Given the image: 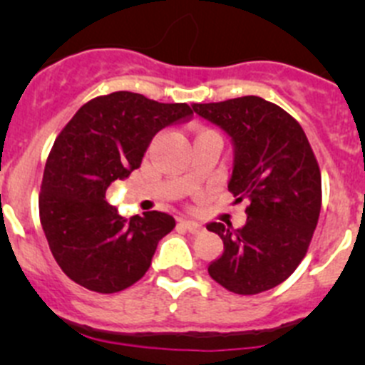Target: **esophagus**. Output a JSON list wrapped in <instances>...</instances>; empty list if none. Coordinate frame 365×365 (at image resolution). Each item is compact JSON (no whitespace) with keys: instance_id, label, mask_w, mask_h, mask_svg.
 Wrapping results in <instances>:
<instances>
[{"instance_id":"1","label":"esophagus","mask_w":365,"mask_h":365,"mask_svg":"<svg viewBox=\"0 0 365 365\" xmlns=\"http://www.w3.org/2000/svg\"><path fill=\"white\" fill-rule=\"evenodd\" d=\"M182 224L185 226V230L189 231V233L192 235H197L203 231V226H201L200 222H196V220H189V219H182Z\"/></svg>"}]
</instances>
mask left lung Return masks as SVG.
I'll list each match as a JSON object with an SVG mask.
<instances>
[{"label": "left lung", "instance_id": "1", "mask_svg": "<svg viewBox=\"0 0 365 365\" xmlns=\"http://www.w3.org/2000/svg\"><path fill=\"white\" fill-rule=\"evenodd\" d=\"M233 146L227 189L247 201V222L206 224L224 251L210 277L238 295H256L284 282L304 259L322 210V173L295 118L261 97L194 104Z\"/></svg>", "mask_w": 365, "mask_h": 365}]
</instances>
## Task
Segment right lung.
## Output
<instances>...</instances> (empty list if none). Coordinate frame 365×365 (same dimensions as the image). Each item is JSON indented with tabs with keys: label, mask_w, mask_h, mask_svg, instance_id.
<instances>
[{
	"label": "right lung",
	"mask_w": 365,
	"mask_h": 365,
	"mask_svg": "<svg viewBox=\"0 0 365 365\" xmlns=\"http://www.w3.org/2000/svg\"><path fill=\"white\" fill-rule=\"evenodd\" d=\"M187 104L114 91L84 104L54 141L43 169L40 222L61 270L83 288L116 293L138 282L175 227L162 212L125 219L106 190L141 165L157 132L189 120Z\"/></svg>",
	"instance_id": "right-lung-1"
}]
</instances>
